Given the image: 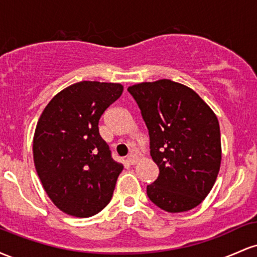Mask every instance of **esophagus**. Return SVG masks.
<instances>
[{
    "mask_svg": "<svg viewBox=\"0 0 257 257\" xmlns=\"http://www.w3.org/2000/svg\"><path fill=\"white\" fill-rule=\"evenodd\" d=\"M137 157H135L134 155H131V156H128V157H126V163L128 164H131V166H133V164H135L137 163Z\"/></svg>",
    "mask_w": 257,
    "mask_h": 257,
    "instance_id": "1",
    "label": "esophagus"
}]
</instances>
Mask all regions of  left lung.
I'll return each instance as SVG.
<instances>
[{
  "mask_svg": "<svg viewBox=\"0 0 257 257\" xmlns=\"http://www.w3.org/2000/svg\"><path fill=\"white\" fill-rule=\"evenodd\" d=\"M147 126L159 174L147 186L150 200L168 213L191 210L213 188L220 170L219 120L191 88L170 79L128 88Z\"/></svg>",
  "mask_w": 257,
  "mask_h": 257,
  "instance_id": "8db88e82",
  "label": "left lung"
}]
</instances>
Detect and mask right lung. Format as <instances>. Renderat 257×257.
Returning a JSON list of instances; mask_svg holds the SVG:
<instances>
[{"instance_id": "1", "label": "right lung", "mask_w": 257, "mask_h": 257, "mask_svg": "<svg viewBox=\"0 0 257 257\" xmlns=\"http://www.w3.org/2000/svg\"><path fill=\"white\" fill-rule=\"evenodd\" d=\"M123 85L83 81L46 106L34 138V161L44 191L65 214L89 217L110 203L122 164L99 134V119Z\"/></svg>"}]
</instances>
